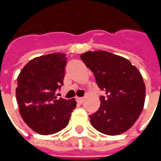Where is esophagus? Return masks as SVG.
I'll return each mask as SVG.
<instances>
[{"label":"esophagus","mask_w":161,"mask_h":161,"mask_svg":"<svg viewBox=\"0 0 161 161\" xmlns=\"http://www.w3.org/2000/svg\"><path fill=\"white\" fill-rule=\"evenodd\" d=\"M77 102L78 103H80V104H82L84 102V98L83 97H77Z\"/></svg>","instance_id":"esophagus-1"}]
</instances>
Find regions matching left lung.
<instances>
[{
    "label": "left lung",
    "instance_id": "obj_1",
    "mask_svg": "<svg viewBox=\"0 0 161 161\" xmlns=\"http://www.w3.org/2000/svg\"><path fill=\"white\" fill-rule=\"evenodd\" d=\"M80 57L106 93L100 97L99 109L90 115L91 125L108 135L128 130L144 107L146 87L142 74L129 60L106 51L87 52Z\"/></svg>",
    "mask_w": 161,
    "mask_h": 161
}]
</instances>
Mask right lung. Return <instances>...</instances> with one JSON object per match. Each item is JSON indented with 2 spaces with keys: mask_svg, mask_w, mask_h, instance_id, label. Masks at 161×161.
Returning <instances> with one entry per match:
<instances>
[{
  "mask_svg": "<svg viewBox=\"0 0 161 161\" xmlns=\"http://www.w3.org/2000/svg\"><path fill=\"white\" fill-rule=\"evenodd\" d=\"M64 53H51L30 60L17 77L16 100L23 121L43 135L66 127L77 105L75 99H57L55 91L63 85Z\"/></svg>",
  "mask_w": 161,
  "mask_h": 161,
  "instance_id": "right-lung-1",
  "label": "right lung"
}]
</instances>
